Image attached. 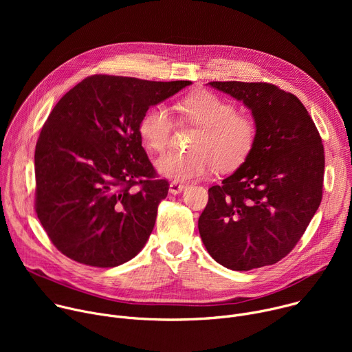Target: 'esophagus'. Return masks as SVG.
Here are the masks:
<instances>
[{"mask_svg": "<svg viewBox=\"0 0 352 352\" xmlns=\"http://www.w3.org/2000/svg\"><path fill=\"white\" fill-rule=\"evenodd\" d=\"M184 189H185V185L181 184V182H178V181H173V182L170 184V192L174 193V195L181 193Z\"/></svg>", "mask_w": 352, "mask_h": 352, "instance_id": "esophagus-1", "label": "esophagus"}]
</instances>
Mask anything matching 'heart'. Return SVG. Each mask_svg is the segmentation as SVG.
I'll return each mask as SVG.
<instances>
[{"label":"heart","instance_id":"obj_1","mask_svg":"<svg viewBox=\"0 0 352 352\" xmlns=\"http://www.w3.org/2000/svg\"><path fill=\"white\" fill-rule=\"evenodd\" d=\"M182 120L196 128L190 148L193 152H167L156 160V170L171 179L188 181L205 177L216 166L220 171L239 167L252 152L258 126L255 121L236 114V107L223 97L199 91L178 104ZM174 131V118L164 104L150 107L139 122L143 143L155 152L164 150Z\"/></svg>","mask_w":352,"mask_h":352}]
</instances>
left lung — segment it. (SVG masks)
I'll return each mask as SVG.
<instances>
[{"label":"left lung","mask_w":352,"mask_h":352,"mask_svg":"<svg viewBox=\"0 0 352 352\" xmlns=\"http://www.w3.org/2000/svg\"><path fill=\"white\" fill-rule=\"evenodd\" d=\"M252 111L258 138L197 221L210 256L246 272L285 258L304 235L323 193L324 150L309 113L292 93L266 82H209Z\"/></svg>","instance_id":"obj_1"}]
</instances>
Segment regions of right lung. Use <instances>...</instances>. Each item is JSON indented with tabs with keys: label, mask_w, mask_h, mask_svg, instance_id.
I'll list each match as a JSON object with an SVG mask.
<instances>
[{
	"label": "right lung",
	"mask_w": 352,
	"mask_h": 352,
	"mask_svg": "<svg viewBox=\"0 0 352 352\" xmlns=\"http://www.w3.org/2000/svg\"><path fill=\"white\" fill-rule=\"evenodd\" d=\"M188 85L91 75L61 97L34 150V209L61 254L116 267L140 252L170 184L142 147L139 122Z\"/></svg>",
	"instance_id": "add662e5"
}]
</instances>
